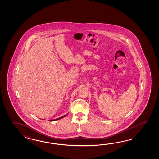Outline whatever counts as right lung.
<instances>
[{"label": "right lung", "mask_w": 159, "mask_h": 159, "mask_svg": "<svg viewBox=\"0 0 159 159\" xmlns=\"http://www.w3.org/2000/svg\"><path fill=\"white\" fill-rule=\"evenodd\" d=\"M67 115H68V114H66V115H64V116H61V117H60V118H58L55 119H51V120H49V121H51V122H52V121H56V120H59V119H61L64 118V117H65ZM43 120H44V119H43Z\"/></svg>", "instance_id": "right-lung-1"}]
</instances>
